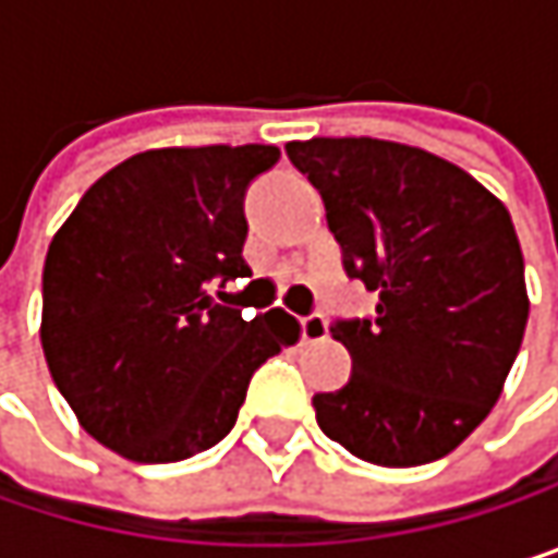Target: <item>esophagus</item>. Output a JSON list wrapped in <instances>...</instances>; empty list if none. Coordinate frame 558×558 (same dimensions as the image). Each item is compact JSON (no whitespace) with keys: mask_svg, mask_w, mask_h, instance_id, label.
<instances>
[{"mask_svg":"<svg viewBox=\"0 0 558 558\" xmlns=\"http://www.w3.org/2000/svg\"><path fill=\"white\" fill-rule=\"evenodd\" d=\"M300 336L303 342H323L329 336V319L323 313H310L300 319Z\"/></svg>","mask_w":558,"mask_h":558,"instance_id":"34e87169","label":"esophagus"}]
</instances>
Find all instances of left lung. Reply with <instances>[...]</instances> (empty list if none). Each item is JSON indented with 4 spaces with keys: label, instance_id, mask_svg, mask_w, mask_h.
I'll return each instance as SVG.
<instances>
[{
    "label": "left lung",
    "instance_id": "obj_1",
    "mask_svg": "<svg viewBox=\"0 0 558 558\" xmlns=\"http://www.w3.org/2000/svg\"><path fill=\"white\" fill-rule=\"evenodd\" d=\"M287 155L319 190L349 278L378 293L375 319L329 326L352 378L313 397L319 429L372 465L449 456L498 403L523 342L510 213L472 173L400 142L310 138Z\"/></svg>",
    "mask_w": 558,
    "mask_h": 558
}]
</instances>
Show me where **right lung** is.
<instances>
[{"instance_id":"obj_1","label":"right lung","mask_w":558,"mask_h":558,"mask_svg":"<svg viewBox=\"0 0 558 558\" xmlns=\"http://www.w3.org/2000/svg\"><path fill=\"white\" fill-rule=\"evenodd\" d=\"M275 145L142 151L102 173L45 258L41 345L80 426L122 459L165 465L216 446L252 375L300 323L213 300L245 278V190Z\"/></svg>"}]
</instances>
